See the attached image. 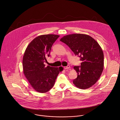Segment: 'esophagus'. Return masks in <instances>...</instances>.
Instances as JSON below:
<instances>
[{
  "instance_id": "obj_1",
  "label": "esophagus",
  "mask_w": 120,
  "mask_h": 120,
  "mask_svg": "<svg viewBox=\"0 0 120 120\" xmlns=\"http://www.w3.org/2000/svg\"><path fill=\"white\" fill-rule=\"evenodd\" d=\"M70 68V66H67V67H64V69H68Z\"/></svg>"
}]
</instances>
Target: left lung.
Here are the masks:
<instances>
[{
	"label": "left lung",
	"mask_w": 120,
	"mask_h": 120,
	"mask_svg": "<svg viewBox=\"0 0 120 120\" xmlns=\"http://www.w3.org/2000/svg\"><path fill=\"white\" fill-rule=\"evenodd\" d=\"M60 41L67 44L81 61L80 66H74L78 73L73 83L77 88L86 89L93 86L103 72L104 55L98 42L89 35L73 34L63 36Z\"/></svg>",
	"instance_id": "left-lung-1"
}]
</instances>
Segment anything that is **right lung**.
I'll return each instance as SVG.
<instances>
[{
  "label": "right lung",
  "instance_id": "right-lung-1",
  "mask_svg": "<svg viewBox=\"0 0 120 120\" xmlns=\"http://www.w3.org/2000/svg\"><path fill=\"white\" fill-rule=\"evenodd\" d=\"M60 35L43 34L33 39L27 46L22 59L23 73L35 91L45 93L54 85L62 67H45L44 63L50 56L52 45Z\"/></svg>",
  "mask_w": 120,
  "mask_h": 120
}]
</instances>
